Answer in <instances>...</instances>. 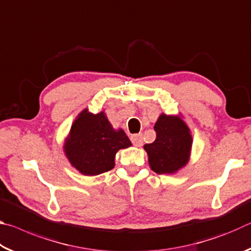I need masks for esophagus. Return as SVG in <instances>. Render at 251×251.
<instances>
[{
  "label": "esophagus",
  "instance_id": "34e87169",
  "mask_svg": "<svg viewBox=\"0 0 251 251\" xmlns=\"http://www.w3.org/2000/svg\"><path fill=\"white\" fill-rule=\"evenodd\" d=\"M130 141L136 147H141L143 145V135L141 133L131 135L130 136Z\"/></svg>",
  "mask_w": 251,
  "mask_h": 251
}]
</instances>
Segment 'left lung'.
<instances>
[{"instance_id": "obj_1", "label": "left lung", "mask_w": 251, "mask_h": 251, "mask_svg": "<svg viewBox=\"0 0 251 251\" xmlns=\"http://www.w3.org/2000/svg\"><path fill=\"white\" fill-rule=\"evenodd\" d=\"M156 139L144 145L151 171L163 174H176L188 164L192 152L193 136L181 115L160 114L155 123Z\"/></svg>"}]
</instances>
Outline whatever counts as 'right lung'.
Returning <instances> with one entry per match:
<instances>
[{
	"instance_id": "1",
	"label": "right lung",
	"mask_w": 251,
	"mask_h": 251,
	"mask_svg": "<svg viewBox=\"0 0 251 251\" xmlns=\"http://www.w3.org/2000/svg\"><path fill=\"white\" fill-rule=\"evenodd\" d=\"M129 146L125 131L114 128L104 110L93 114L85 108L72 124L63 148L72 166L85 176H96L113 169L116 152Z\"/></svg>"
}]
</instances>
